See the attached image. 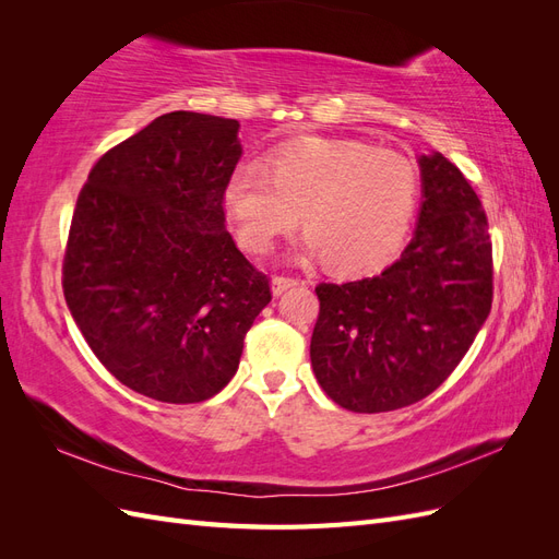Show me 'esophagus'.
<instances>
[{
  "instance_id": "1",
  "label": "esophagus",
  "mask_w": 559,
  "mask_h": 559,
  "mask_svg": "<svg viewBox=\"0 0 559 559\" xmlns=\"http://www.w3.org/2000/svg\"><path fill=\"white\" fill-rule=\"evenodd\" d=\"M300 280L296 277H284V275H275L273 277V294L275 296H282L286 289H292V286H298Z\"/></svg>"
}]
</instances>
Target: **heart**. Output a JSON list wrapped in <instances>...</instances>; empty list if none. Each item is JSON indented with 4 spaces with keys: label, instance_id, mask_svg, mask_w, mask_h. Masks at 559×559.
<instances>
[{
    "label": "heart",
    "instance_id": "obj_1",
    "mask_svg": "<svg viewBox=\"0 0 559 559\" xmlns=\"http://www.w3.org/2000/svg\"><path fill=\"white\" fill-rule=\"evenodd\" d=\"M419 191L415 163L396 151L300 140L275 148L267 167L240 165L226 183L224 202L247 251H265L300 216L308 253L326 257L337 273H368L401 251Z\"/></svg>",
    "mask_w": 559,
    "mask_h": 559
}]
</instances>
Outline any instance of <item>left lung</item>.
Returning <instances> with one entry per match:
<instances>
[{"label": "left lung", "mask_w": 559, "mask_h": 559, "mask_svg": "<svg viewBox=\"0 0 559 559\" xmlns=\"http://www.w3.org/2000/svg\"><path fill=\"white\" fill-rule=\"evenodd\" d=\"M419 222L376 277L317 286L310 359L326 396L352 413H386L441 386L492 310L487 214L445 156H421Z\"/></svg>", "instance_id": "obj_1"}]
</instances>
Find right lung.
Returning a JSON list of instances; mask_svg holds the SVG:
<instances>
[{
  "label": "right lung",
  "instance_id": "right-lung-1",
  "mask_svg": "<svg viewBox=\"0 0 559 559\" xmlns=\"http://www.w3.org/2000/svg\"><path fill=\"white\" fill-rule=\"evenodd\" d=\"M238 128L235 118L163 114L93 165L74 207L67 308L118 382L163 403L222 392L273 298L224 224Z\"/></svg>",
  "mask_w": 559,
  "mask_h": 559
}]
</instances>
